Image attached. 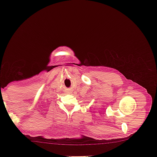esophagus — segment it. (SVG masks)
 <instances>
[{"label":"esophagus","mask_w":157,"mask_h":157,"mask_svg":"<svg viewBox=\"0 0 157 157\" xmlns=\"http://www.w3.org/2000/svg\"><path fill=\"white\" fill-rule=\"evenodd\" d=\"M67 94H71V91H69V90H68V91H67Z\"/></svg>","instance_id":"esophagus-1"}]
</instances>
